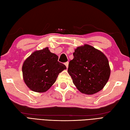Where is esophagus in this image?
I'll list each match as a JSON object with an SVG mask.
<instances>
[{
  "mask_svg": "<svg viewBox=\"0 0 130 130\" xmlns=\"http://www.w3.org/2000/svg\"><path fill=\"white\" fill-rule=\"evenodd\" d=\"M65 65L66 67H67V68H68V65H69V62H66L65 63Z\"/></svg>",
  "mask_w": 130,
  "mask_h": 130,
  "instance_id": "34e87169",
  "label": "esophagus"
}]
</instances>
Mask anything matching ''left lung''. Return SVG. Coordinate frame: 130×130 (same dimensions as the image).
Segmentation results:
<instances>
[{"instance_id": "8db88e82", "label": "left lung", "mask_w": 130, "mask_h": 130, "mask_svg": "<svg viewBox=\"0 0 130 130\" xmlns=\"http://www.w3.org/2000/svg\"><path fill=\"white\" fill-rule=\"evenodd\" d=\"M69 63L68 72L81 93L91 95L101 90L111 74L108 60L103 52L88 44L79 46Z\"/></svg>"}]
</instances>
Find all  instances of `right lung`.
Masks as SVG:
<instances>
[{
    "instance_id": "1",
    "label": "right lung",
    "mask_w": 130,
    "mask_h": 130,
    "mask_svg": "<svg viewBox=\"0 0 130 130\" xmlns=\"http://www.w3.org/2000/svg\"><path fill=\"white\" fill-rule=\"evenodd\" d=\"M58 59L47 47L34 51L27 58L22 70L23 80L29 89L44 93L51 88L59 74L67 69L65 65L58 61Z\"/></svg>"
}]
</instances>
